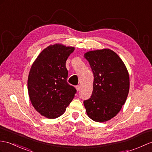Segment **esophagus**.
I'll list each match as a JSON object with an SVG mask.
<instances>
[{
  "label": "esophagus",
  "instance_id": "obj_1",
  "mask_svg": "<svg viewBox=\"0 0 152 152\" xmlns=\"http://www.w3.org/2000/svg\"><path fill=\"white\" fill-rule=\"evenodd\" d=\"M76 88V90H77V91H79L80 90V89H81V86H77Z\"/></svg>",
  "mask_w": 152,
  "mask_h": 152
}]
</instances>
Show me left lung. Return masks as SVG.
<instances>
[{
    "label": "left lung",
    "instance_id": "left-lung-1",
    "mask_svg": "<svg viewBox=\"0 0 152 152\" xmlns=\"http://www.w3.org/2000/svg\"><path fill=\"white\" fill-rule=\"evenodd\" d=\"M84 57L94 75L92 95L83 101L87 114L95 122L107 121L118 114L128 97V70L122 60L110 49L89 51Z\"/></svg>",
    "mask_w": 152,
    "mask_h": 152
}]
</instances>
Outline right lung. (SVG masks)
Masks as SVG:
<instances>
[{"mask_svg": "<svg viewBox=\"0 0 152 152\" xmlns=\"http://www.w3.org/2000/svg\"><path fill=\"white\" fill-rule=\"evenodd\" d=\"M75 48L59 44L45 48L31 65L28 79V94L34 107L48 118L64 113L76 93L67 83L65 63Z\"/></svg>", "mask_w": 152, "mask_h": 152, "instance_id": "add662e5", "label": "right lung"}]
</instances>
